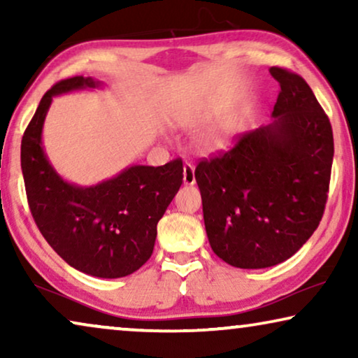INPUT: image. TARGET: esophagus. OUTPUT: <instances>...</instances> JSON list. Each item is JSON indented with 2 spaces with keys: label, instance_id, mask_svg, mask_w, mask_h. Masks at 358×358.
Returning <instances> with one entry per match:
<instances>
[{
  "label": "esophagus",
  "instance_id": "34e87169",
  "mask_svg": "<svg viewBox=\"0 0 358 358\" xmlns=\"http://www.w3.org/2000/svg\"><path fill=\"white\" fill-rule=\"evenodd\" d=\"M184 184L185 185L195 184V168H194V164H190V163L184 164Z\"/></svg>",
  "mask_w": 358,
  "mask_h": 358
}]
</instances>
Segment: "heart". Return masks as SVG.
Listing matches in <instances>:
<instances>
[{
  "label": "heart",
  "instance_id": "1",
  "mask_svg": "<svg viewBox=\"0 0 358 358\" xmlns=\"http://www.w3.org/2000/svg\"><path fill=\"white\" fill-rule=\"evenodd\" d=\"M223 143H224V140H223L222 135H212V136H208L207 140H205V146H207L208 150L222 148Z\"/></svg>",
  "mask_w": 358,
  "mask_h": 358
}]
</instances>
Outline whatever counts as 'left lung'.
<instances>
[{
  "label": "left lung",
  "mask_w": 358,
  "mask_h": 358,
  "mask_svg": "<svg viewBox=\"0 0 358 358\" xmlns=\"http://www.w3.org/2000/svg\"><path fill=\"white\" fill-rule=\"evenodd\" d=\"M268 71L280 85L272 124L195 168L210 246L239 268L292 257L320 224L329 192L334 138L326 112L300 75Z\"/></svg>",
  "instance_id": "obj_1"
}]
</instances>
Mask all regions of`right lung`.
<instances>
[{"label": "right lung", "mask_w": 358, "mask_h": 358, "mask_svg": "<svg viewBox=\"0 0 358 358\" xmlns=\"http://www.w3.org/2000/svg\"><path fill=\"white\" fill-rule=\"evenodd\" d=\"M99 86L92 78L58 81L43 94L21 143L27 202L37 228L66 264L90 275L134 273L153 254L156 224L182 184V159L130 166L91 187L66 182L48 163L42 127L53 96Z\"/></svg>", "instance_id": "right-lung-1"}]
</instances>
